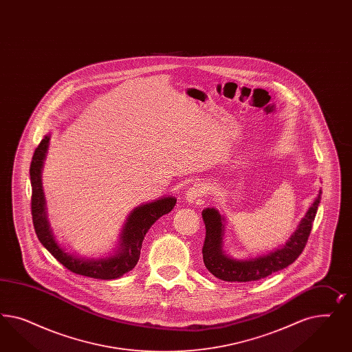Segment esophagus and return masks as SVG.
Returning a JSON list of instances; mask_svg holds the SVG:
<instances>
[{
	"label": "esophagus",
	"mask_w": 352,
	"mask_h": 352,
	"mask_svg": "<svg viewBox=\"0 0 352 352\" xmlns=\"http://www.w3.org/2000/svg\"><path fill=\"white\" fill-rule=\"evenodd\" d=\"M206 186L201 183V182H196L195 184H192L191 187L186 191V200L188 203H196L200 199H203L204 196L206 195Z\"/></svg>",
	"instance_id": "34e87169"
}]
</instances>
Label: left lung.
Listing matches in <instances>:
<instances>
[{
	"mask_svg": "<svg viewBox=\"0 0 352 352\" xmlns=\"http://www.w3.org/2000/svg\"><path fill=\"white\" fill-rule=\"evenodd\" d=\"M320 193L287 245L268 256H259L252 261H234L224 254L222 250L223 218L215 209H205L203 210L204 223L206 230L203 245L205 266L214 276L221 280L245 283L265 278L292 265L300 256L309 241L320 204Z\"/></svg>",
	"mask_w": 352,
	"mask_h": 352,
	"instance_id": "left-lung-1",
	"label": "left lung"
}]
</instances>
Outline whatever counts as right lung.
<instances>
[{
	"label": "right lung",
	"mask_w": 352,
	"mask_h": 352,
	"mask_svg": "<svg viewBox=\"0 0 352 352\" xmlns=\"http://www.w3.org/2000/svg\"><path fill=\"white\" fill-rule=\"evenodd\" d=\"M49 139L50 138L47 135L43 137L37 148L34 149L30 166L32 184L31 212L33 227L40 243L53 254L58 262H60L65 268H68L77 275L100 280H112L122 276L138 263L142 243L149 227L155 223L161 215L171 212L177 200L174 197H165L162 200H157L156 203L139 206L130 214L121 236V250L116 256L99 261H85L71 256L65 253L63 249L55 243L52 231L49 228V223L46 221L45 199L41 186V168L49 144Z\"/></svg>",
	"instance_id": "right-lung-1"
}]
</instances>
